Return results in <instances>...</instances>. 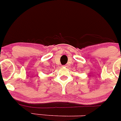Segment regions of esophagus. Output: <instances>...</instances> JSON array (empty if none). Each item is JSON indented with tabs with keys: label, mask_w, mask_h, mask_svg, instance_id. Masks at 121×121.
I'll list each match as a JSON object with an SVG mask.
<instances>
[{
	"label": "esophagus",
	"mask_w": 121,
	"mask_h": 121,
	"mask_svg": "<svg viewBox=\"0 0 121 121\" xmlns=\"http://www.w3.org/2000/svg\"><path fill=\"white\" fill-rule=\"evenodd\" d=\"M67 65H64V66H63V67H67Z\"/></svg>",
	"instance_id": "1"
}]
</instances>
